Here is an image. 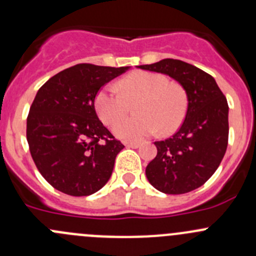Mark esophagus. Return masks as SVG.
Segmentation results:
<instances>
[{
    "instance_id": "1",
    "label": "esophagus",
    "mask_w": 256,
    "mask_h": 256,
    "mask_svg": "<svg viewBox=\"0 0 256 256\" xmlns=\"http://www.w3.org/2000/svg\"><path fill=\"white\" fill-rule=\"evenodd\" d=\"M126 147H130V148H138L140 147V144L138 142H125Z\"/></svg>"
}]
</instances>
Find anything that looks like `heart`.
Returning <instances> with one entry per match:
<instances>
[{
    "label": "heart",
    "instance_id": "b5f03b06",
    "mask_svg": "<svg viewBox=\"0 0 256 256\" xmlns=\"http://www.w3.org/2000/svg\"><path fill=\"white\" fill-rule=\"evenodd\" d=\"M116 88L106 85L95 96V110L100 120L112 125L136 106V118L122 119L112 126L118 138L138 141L148 138L158 128L162 135H168L178 128L187 112V95L177 82L167 76L150 72H135L118 82Z\"/></svg>",
    "mask_w": 256,
    "mask_h": 256
}]
</instances>
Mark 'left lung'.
<instances>
[{"mask_svg": "<svg viewBox=\"0 0 256 256\" xmlns=\"http://www.w3.org/2000/svg\"><path fill=\"white\" fill-rule=\"evenodd\" d=\"M166 74L187 94L186 118L172 138L156 141L157 156L146 177L160 192L183 194L204 184L220 164L228 146V102L216 80L197 66L178 59L138 66Z\"/></svg>", "mask_w": 256, "mask_h": 256, "instance_id": "8db88e82", "label": "left lung"}]
</instances>
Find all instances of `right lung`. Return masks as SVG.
I'll list each match as a JSON object with an SVG mask.
<instances>
[{"instance_id": "obj_1", "label": "right lung", "mask_w": 256, "mask_h": 256, "mask_svg": "<svg viewBox=\"0 0 256 256\" xmlns=\"http://www.w3.org/2000/svg\"><path fill=\"white\" fill-rule=\"evenodd\" d=\"M128 69L76 64L38 90L27 118V141L38 171L56 190L90 196L110 180L125 146L99 120L95 96Z\"/></svg>"}]
</instances>
